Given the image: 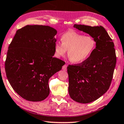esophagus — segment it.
Returning a JSON list of instances; mask_svg holds the SVG:
<instances>
[{"label": "esophagus", "instance_id": "34e87169", "mask_svg": "<svg viewBox=\"0 0 124 124\" xmlns=\"http://www.w3.org/2000/svg\"><path fill=\"white\" fill-rule=\"evenodd\" d=\"M62 69L63 70L66 71V69H67V65H63V67H62Z\"/></svg>", "mask_w": 124, "mask_h": 124}]
</instances>
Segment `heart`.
<instances>
[{"label":"heart","mask_w":124,"mask_h":124,"mask_svg":"<svg viewBox=\"0 0 124 124\" xmlns=\"http://www.w3.org/2000/svg\"><path fill=\"white\" fill-rule=\"evenodd\" d=\"M62 43H56L54 46L55 55L60 58L66 54L74 63H81L92 55L96 47V41L91 36H84L74 31H69L62 35Z\"/></svg>","instance_id":"b5f03b06"}]
</instances>
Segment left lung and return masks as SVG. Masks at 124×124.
<instances>
[{"label":"left lung","mask_w":124,"mask_h":124,"mask_svg":"<svg viewBox=\"0 0 124 124\" xmlns=\"http://www.w3.org/2000/svg\"><path fill=\"white\" fill-rule=\"evenodd\" d=\"M96 41L92 55L83 63L69 65V93L73 101L88 103L98 99L109 88L116 64L114 44L102 26L74 25Z\"/></svg>","instance_id":"obj_1"}]
</instances>
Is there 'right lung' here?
<instances>
[{
  "label": "right lung",
  "instance_id": "add662e5",
  "mask_svg": "<svg viewBox=\"0 0 124 124\" xmlns=\"http://www.w3.org/2000/svg\"><path fill=\"white\" fill-rule=\"evenodd\" d=\"M54 28L26 25L16 32L7 53L5 70L13 89L26 101L40 102L48 96V80L65 62L54 57Z\"/></svg>",
  "mask_w": 124,
  "mask_h": 124
}]
</instances>
